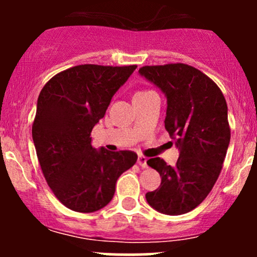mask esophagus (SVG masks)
Segmentation results:
<instances>
[{"label": "esophagus", "instance_id": "obj_1", "mask_svg": "<svg viewBox=\"0 0 257 257\" xmlns=\"http://www.w3.org/2000/svg\"><path fill=\"white\" fill-rule=\"evenodd\" d=\"M138 164L141 168H147V158L144 156H139L138 157Z\"/></svg>", "mask_w": 257, "mask_h": 257}]
</instances>
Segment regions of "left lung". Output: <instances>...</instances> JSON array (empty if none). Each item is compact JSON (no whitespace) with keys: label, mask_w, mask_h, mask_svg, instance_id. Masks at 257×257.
Instances as JSON below:
<instances>
[{"label":"left lung","mask_w":257,"mask_h":257,"mask_svg":"<svg viewBox=\"0 0 257 257\" xmlns=\"http://www.w3.org/2000/svg\"><path fill=\"white\" fill-rule=\"evenodd\" d=\"M139 75L166 96L164 125L179 149L174 167L159 157L147 161L162 181L146 200L162 214H186L206 198L222 169L231 140L225 96L208 76L186 64L144 66Z\"/></svg>","instance_id":"1"}]
</instances>
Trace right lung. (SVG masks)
<instances>
[{
	"mask_svg": "<svg viewBox=\"0 0 257 257\" xmlns=\"http://www.w3.org/2000/svg\"><path fill=\"white\" fill-rule=\"evenodd\" d=\"M137 65H78L49 79L37 100L32 140L47 184L66 208L93 213L111 202L132 151L91 146L90 133Z\"/></svg>",
	"mask_w": 257,
	"mask_h": 257,
	"instance_id": "1",
	"label": "right lung"
}]
</instances>
